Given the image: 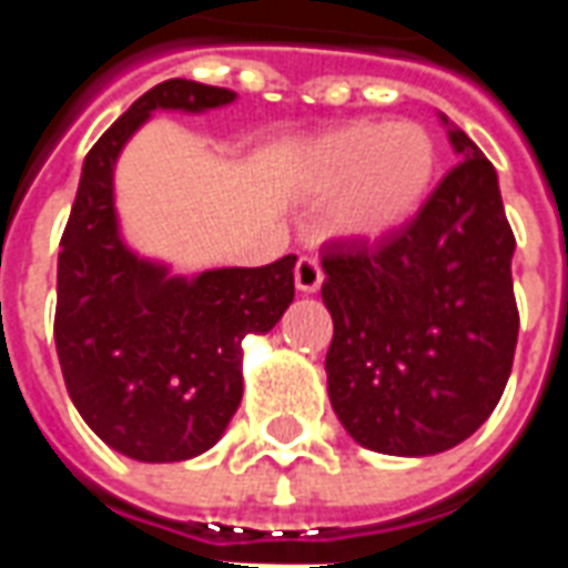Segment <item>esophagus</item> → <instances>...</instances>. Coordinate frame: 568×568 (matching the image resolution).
<instances>
[{
  "instance_id": "obj_1",
  "label": "esophagus",
  "mask_w": 568,
  "mask_h": 568,
  "mask_svg": "<svg viewBox=\"0 0 568 568\" xmlns=\"http://www.w3.org/2000/svg\"><path fill=\"white\" fill-rule=\"evenodd\" d=\"M325 280V273H322L320 261L313 258V255H301L295 264V285L297 292H304V295H313L316 288L322 285Z\"/></svg>"
}]
</instances>
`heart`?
Wrapping results in <instances>:
<instances>
[{
	"mask_svg": "<svg viewBox=\"0 0 568 568\" xmlns=\"http://www.w3.org/2000/svg\"><path fill=\"white\" fill-rule=\"evenodd\" d=\"M438 173V140L417 121H353L322 133L307 151L310 185L337 191L332 227L356 240H377L410 222Z\"/></svg>",
	"mask_w": 568,
	"mask_h": 568,
	"instance_id": "b5f03b06",
	"label": "heart"
}]
</instances>
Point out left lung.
Masks as SVG:
<instances>
[{
	"label": "left lung",
	"mask_w": 568,
	"mask_h": 568,
	"mask_svg": "<svg viewBox=\"0 0 568 568\" xmlns=\"http://www.w3.org/2000/svg\"><path fill=\"white\" fill-rule=\"evenodd\" d=\"M463 161L423 210L381 240L322 246L334 320L328 398L368 450L428 456L475 435L514 365V231L484 151L450 130Z\"/></svg>",
	"instance_id": "obj_1"
}]
</instances>
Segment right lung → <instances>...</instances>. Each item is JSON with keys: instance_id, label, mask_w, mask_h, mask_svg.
<instances>
[{"instance_id": "obj_1", "label": "right lung", "mask_w": 568, "mask_h": 568, "mask_svg": "<svg viewBox=\"0 0 568 568\" xmlns=\"http://www.w3.org/2000/svg\"><path fill=\"white\" fill-rule=\"evenodd\" d=\"M234 91L170 79L97 140L60 236L54 341L69 398L100 438L140 463H179L222 438L243 398L240 344L295 297V255L170 280L118 236V151L154 109L203 112Z\"/></svg>"}]
</instances>
